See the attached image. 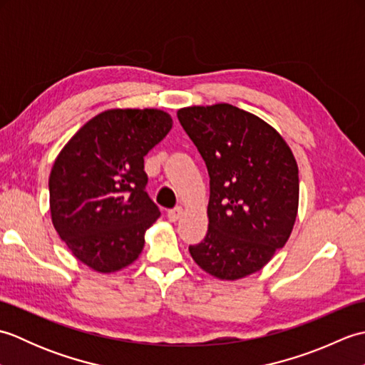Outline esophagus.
<instances>
[{"label": "esophagus", "mask_w": 365, "mask_h": 365, "mask_svg": "<svg viewBox=\"0 0 365 365\" xmlns=\"http://www.w3.org/2000/svg\"><path fill=\"white\" fill-rule=\"evenodd\" d=\"M182 213H183L182 207H174V208H170V210H168V220H169L170 222H175L178 218H180Z\"/></svg>", "instance_id": "1"}]
</instances>
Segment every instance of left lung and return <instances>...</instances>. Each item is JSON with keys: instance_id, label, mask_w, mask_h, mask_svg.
Listing matches in <instances>:
<instances>
[{"instance_id": "8db88e82", "label": "left lung", "mask_w": 365, "mask_h": 365, "mask_svg": "<svg viewBox=\"0 0 365 365\" xmlns=\"http://www.w3.org/2000/svg\"><path fill=\"white\" fill-rule=\"evenodd\" d=\"M210 175L208 232L190 246L215 277H245L289 240L298 212V166L267 122L229 103L177 111Z\"/></svg>"}]
</instances>
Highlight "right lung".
Returning a JSON list of instances; mask_svg holds the SVG:
<instances>
[{
	"label": "right lung",
	"instance_id": "obj_1",
	"mask_svg": "<svg viewBox=\"0 0 365 365\" xmlns=\"http://www.w3.org/2000/svg\"><path fill=\"white\" fill-rule=\"evenodd\" d=\"M173 128L160 110H108L76 131L51 168L53 226L100 273L130 265L160 216L145 191L144 157Z\"/></svg>",
	"mask_w": 365,
	"mask_h": 365
}]
</instances>
